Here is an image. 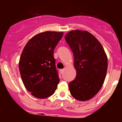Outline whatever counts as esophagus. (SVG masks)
<instances>
[{"instance_id":"esophagus-1","label":"esophagus","mask_w":122,"mask_h":122,"mask_svg":"<svg viewBox=\"0 0 122 122\" xmlns=\"http://www.w3.org/2000/svg\"><path fill=\"white\" fill-rule=\"evenodd\" d=\"M64 71V69H61V70H60V73H61V74H62V73H63Z\"/></svg>"}]
</instances>
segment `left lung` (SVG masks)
Returning a JSON list of instances; mask_svg holds the SVG:
<instances>
[{
	"mask_svg": "<svg viewBox=\"0 0 122 122\" xmlns=\"http://www.w3.org/2000/svg\"><path fill=\"white\" fill-rule=\"evenodd\" d=\"M65 39L74 55L76 77L69 83L74 98L87 101L102 88L107 70V56L96 38L86 30H71Z\"/></svg>",
	"mask_w": 122,
	"mask_h": 122,
	"instance_id": "left-lung-1",
	"label": "left lung"
}]
</instances>
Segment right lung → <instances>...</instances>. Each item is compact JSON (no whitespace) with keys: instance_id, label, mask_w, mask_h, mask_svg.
<instances>
[{"instance_id":"1","label":"right lung","mask_w":122,"mask_h":122,"mask_svg":"<svg viewBox=\"0 0 122 122\" xmlns=\"http://www.w3.org/2000/svg\"><path fill=\"white\" fill-rule=\"evenodd\" d=\"M63 34L45 31L36 34L27 42L20 55L19 69L23 83L38 99L52 96L60 81L54 50Z\"/></svg>"}]
</instances>
